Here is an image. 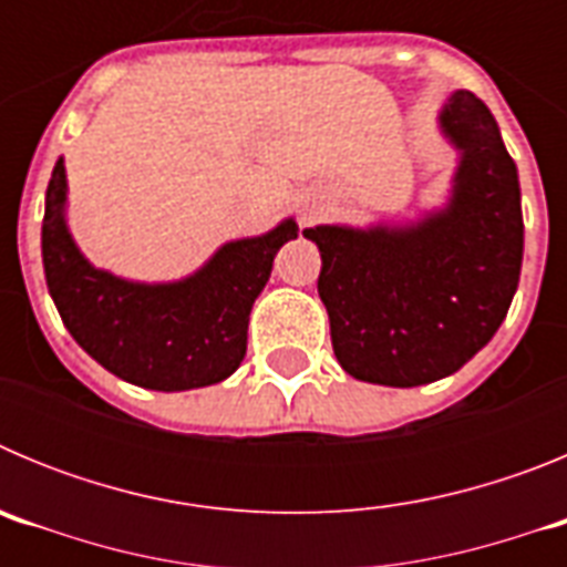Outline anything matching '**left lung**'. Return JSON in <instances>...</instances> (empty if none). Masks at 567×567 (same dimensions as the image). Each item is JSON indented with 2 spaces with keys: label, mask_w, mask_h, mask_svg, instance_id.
<instances>
[{
  "label": "left lung",
  "mask_w": 567,
  "mask_h": 567,
  "mask_svg": "<svg viewBox=\"0 0 567 567\" xmlns=\"http://www.w3.org/2000/svg\"><path fill=\"white\" fill-rule=\"evenodd\" d=\"M440 127L460 147L454 195L414 227L303 229L320 249L318 295L332 349L352 378L434 383L494 338L523 267L517 164L471 90L449 96Z\"/></svg>",
  "instance_id": "left-lung-1"
}]
</instances>
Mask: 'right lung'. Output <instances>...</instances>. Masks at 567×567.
<instances>
[{
    "instance_id": "add662e5",
    "label": "right lung",
    "mask_w": 567,
    "mask_h": 567,
    "mask_svg": "<svg viewBox=\"0 0 567 567\" xmlns=\"http://www.w3.org/2000/svg\"><path fill=\"white\" fill-rule=\"evenodd\" d=\"M64 162L48 184L42 260L64 327L93 360L127 383L184 392L221 383L247 354L255 298L272 260L298 238L289 218L260 238L233 240L207 267L178 284H133L90 267L64 224Z\"/></svg>"
}]
</instances>
